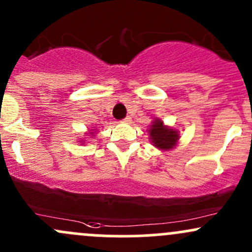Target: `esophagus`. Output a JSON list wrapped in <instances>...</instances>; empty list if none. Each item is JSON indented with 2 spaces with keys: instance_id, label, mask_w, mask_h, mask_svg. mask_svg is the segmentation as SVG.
<instances>
[{
  "instance_id": "obj_1",
  "label": "esophagus",
  "mask_w": 252,
  "mask_h": 252,
  "mask_svg": "<svg viewBox=\"0 0 252 252\" xmlns=\"http://www.w3.org/2000/svg\"><path fill=\"white\" fill-rule=\"evenodd\" d=\"M122 122H123V123H130V122H131V118L129 117V116H126V117L124 118L123 121H122Z\"/></svg>"
}]
</instances>
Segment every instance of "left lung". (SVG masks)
<instances>
[{"label":"left lung","mask_w":252,"mask_h":252,"mask_svg":"<svg viewBox=\"0 0 252 252\" xmlns=\"http://www.w3.org/2000/svg\"><path fill=\"white\" fill-rule=\"evenodd\" d=\"M150 136L153 145L161 150H169L176 145L179 134L174 129H169L163 126L161 121H155L150 129Z\"/></svg>","instance_id":"1"}]
</instances>
